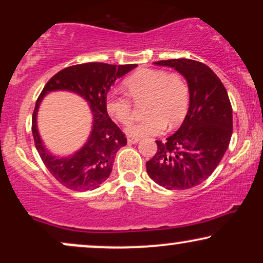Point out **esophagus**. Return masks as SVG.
<instances>
[{"label": "esophagus", "instance_id": "1", "mask_svg": "<svg viewBox=\"0 0 263 263\" xmlns=\"http://www.w3.org/2000/svg\"><path fill=\"white\" fill-rule=\"evenodd\" d=\"M138 141H140V138H137V137H131V136H128V137H127V142L129 144L137 143Z\"/></svg>", "mask_w": 263, "mask_h": 263}]
</instances>
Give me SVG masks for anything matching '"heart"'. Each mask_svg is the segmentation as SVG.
Segmentation results:
<instances>
[{"mask_svg": "<svg viewBox=\"0 0 263 263\" xmlns=\"http://www.w3.org/2000/svg\"><path fill=\"white\" fill-rule=\"evenodd\" d=\"M123 86L135 104H144L142 112L147 116L126 127V134L132 137L158 135L165 127L174 128L185 117L189 89L179 74L146 69L127 78ZM132 101L125 95L110 93L106 100L107 114L114 121L127 125L135 116Z\"/></svg>", "mask_w": 263, "mask_h": 263, "instance_id": "heart-1", "label": "heart"}]
</instances>
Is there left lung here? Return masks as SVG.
<instances>
[{
	"instance_id": "left-lung-1",
	"label": "left lung",
	"mask_w": 263,
	"mask_h": 263,
	"mask_svg": "<svg viewBox=\"0 0 263 263\" xmlns=\"http://www.w3.org/2000/svg\"><path fill=\"white\" fill-rule=\"evenodd\" d=\"M156 65L174 68L185 78L189 108L176 134L157 142V153L146 163L158 185L184 190L211 176L224 157L232 135V108L224 84L208 65L192 59H170Z\"/></svg>"
}]
</instances>
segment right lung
<instances>
[{"mask_svg":"<svg viewBox=\"0 0 263 263\" xmlns=\"http://www.w3.org/2000/svg\"><path fill=\"white\" fill-rule=\"evenodd\" d=\"M136 64L111 65L85 63L63 69L45 84L32 116V132L42 161L60 184L84 192L100 186L110 177L117 151L126 146L123 132L108 117L106 98L119 78L136 68ZM64 89L78 93L88 101L93 114V128L87 143L74 155L57 157L45 148L36 128L39 105L48 92Z\"/></svg>","mask_w":263,"mask_h":263,"instance_id":"add662e5","label":"right lung"}]
</instances>
